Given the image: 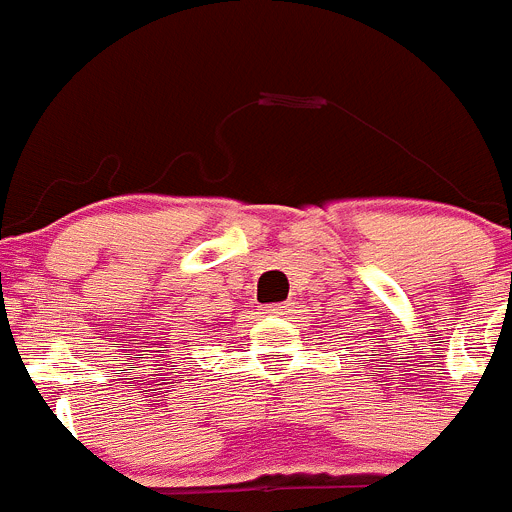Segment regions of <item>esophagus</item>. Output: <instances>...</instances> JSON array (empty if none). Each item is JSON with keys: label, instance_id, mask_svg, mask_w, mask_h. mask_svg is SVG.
<instances>
[{"label": "esophagus", "instance_id": "esophagus-1", "mask_svg": "<svg viewBox=\"0 0 512 512\" xmlns=\"http://www.w3.org/2000/svg\"><path fill=\"white\" fill-rule=\"evenodd\" d=\"M262 313L265 315H288L290 305L288 303H272V305H265V308H262Z\"/></svg>", "mask_w": 512, "mask_h": 512}]
</instances>
